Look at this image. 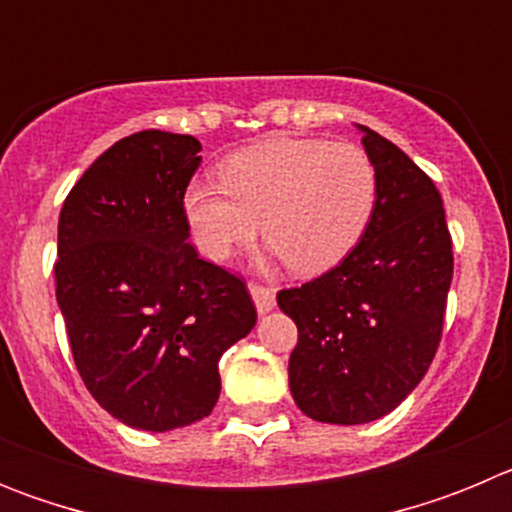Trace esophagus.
<instances>
[{
  "instance_id": "34e87169",
  "label": "esophagus",
  "mask_w": 512,
  "mask_h": 512,
  "mask_svg": "<svg viewBox=\"0 0 512 512\" xmlns=\"http://www.w3.org/2000/svg\"><path fill=\"white\" fill-rule=\"evenodd\" d=\"M248 292L253 297V305L259 310V315H266V312L274 310L277 305V297H274V289L264 287V284H248Z\"/></svg>"
}]
</instances>
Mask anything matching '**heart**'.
<instances>
[{"label": "heart", "instance_id": "obj_1", "mask_svg": "<svg viewBox=\"0 0 512 512\" xmlns=\"http://www.w3.org/2000/svg\"><path fill=\"white\" fill-rule=\"evenodd\" d=\"M377 205V171L354 143L269 138L220 164V184L194 182L184 217L200 253L230 259L261 235L295 274L341 264Z\"/></svg>", "mask_w": 512, "mask_h": 512}]
</instances>
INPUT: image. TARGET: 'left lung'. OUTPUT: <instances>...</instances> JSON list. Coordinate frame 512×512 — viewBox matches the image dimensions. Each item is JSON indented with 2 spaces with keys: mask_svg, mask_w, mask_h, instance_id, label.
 I'll return each instance as SVG.
<instances>
[{
  "mask_svg": "<svg viewBox=\"0 0 512 512\" xmlns=\"http://www.w3.org/2000/svg\"><path fill=\"white\" fill-rule=\"evenodd\" d=\"M377 171L361 241L323 277L277 295L295 320L289 390L312 420L372 423L425 377L443 330L454 253L436 184L395 143L359 125Z\"/></svg>",
  "mask_w": 512,
  "mask_h": 512,
  "instance_id": "1",
  "label": "left lung"
}]
</instances>
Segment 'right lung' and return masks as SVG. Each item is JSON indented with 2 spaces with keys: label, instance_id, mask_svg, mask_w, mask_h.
<instances>
[{
  "label": "right lung",
  "instance_id": "add662e5",
  "mask_svg": "<svg viewBox=\"0 0 512 512\" xmlns=\"http://www.w3.org/2000/svg\"><path fill=\"white\" fill-rule=\"evenodd\" d=\"M192 135L143 130L84 171L58 217L56 300L81 379L112 418L164 433L207 418L220 356L251 333L243 279L200 259L184 192Z\"/></svg>",
  "mask_w": 512,
  "mask_h": 512
}]
</instances>
